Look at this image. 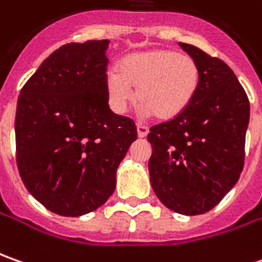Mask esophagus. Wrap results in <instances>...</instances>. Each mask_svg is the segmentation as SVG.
<instances>
[{
  "label": "esophagus",
  "mask_w": 262,
  "mask_h": 262,
  "mask_svg": "<svg viewBox=\"0 0 262 262\" xmlns=\"http://www.w3.org/2000/svg\"><path fill=\"white\" fill-rule=\"evenodd\" d=\"M136 129H138V136H139V138H146V135L149 133V129L146 126L138 123V124H136Z\"/></svg>",
  "instance_id": "obj_1"
}]
</instances>
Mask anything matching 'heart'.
Wrapping results in <instances>:
<instances>
[{
	"instance_id": "heart-1",
	"label": "heart",
	"mask_w": 262,
	"mask_h": 262,
	"mask_svg": "<svg viewBox=\"0 0 262 262\" xmlns=\"http://www.w3.org/2000/svg\"><path fill=\"white\" fill-rule=\"evenodd\" d=\"M200 84V68L188 55L171 49H148L124 56L120 69L105 75V90L113 112L122 114L136 97L143 116L169 120L181 114ZM137 91H133V86Z\"/></svg>"
}]
</instances>
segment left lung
Returning a JSON list of instances; mask_svg holds the SVG:
<instances>
[{
  "instance_id": "1",
  "label": "left lung",
  "mask_w": 262,
  "mask_h": 262,
  "mask_svg": "<svg viewBox=\"0 0 262 262\" xmlns=\"http://www.w3.org/2000/svg\"><path fill=\"white\" fill-rule=\"evenodd\" d=\"M200 68V84L181 114L150 127V184L169 210H212L238 183L245 158L249 101L233 71L193 45L180 43Z\"/></svg>"
}]
</instances>
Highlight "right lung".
Listing matches in <instances>:
<instances>
[{
  "mask_svg": "<svg viewBox=\"0 0 262 262\" xmlns=\"http://www.w3.org/2000/svg\"><path fill=\"white\" fill-rule=\"evenodd\" d=\"M110 40L68 43L46 58L17 101V167L26 188L50 212L77 217L103 206L138 138L114 114L105 90Z\"/></svg>",
  "mask_w": 262,
  "mask_h": 262,
  "instance_id": "obj_1",
  "label": "right lung"
}]
</instances>
